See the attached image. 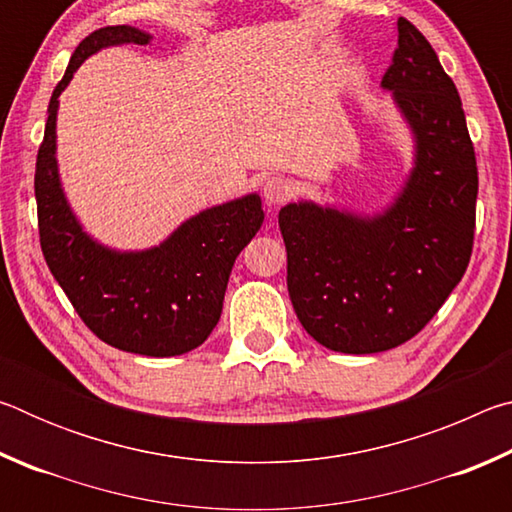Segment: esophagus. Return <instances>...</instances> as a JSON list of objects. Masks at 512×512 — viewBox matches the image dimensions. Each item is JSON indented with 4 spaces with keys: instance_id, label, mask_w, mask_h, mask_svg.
<instances>
[{
    "instance_id": "obj_1",
    "label": "esophagus",
    "mask_w": 512,
    "mask_h": 512,
    "mask_svg": "<svg viewBox=\"0 0 512 512\" xmlns=\"http://www.w3.org/2000/svg\"><path fill=\"white\" fill-rule=\"evenodd\" d=\"M293 183L289 178H284V176H271L264 183V187H262V192H264V198H266V203L268 205H282V203H287L289 198L293 196Z\"/></svg>"
}]
</instances>
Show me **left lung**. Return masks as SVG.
<instances>
[{
	"instance_id": "1",
	"label": "left lung",
	"mask_w": 512,
	"mask_h": 512,
	"mask_svg": "<svg viewBox=\"0 0 512 512\" xmlns=\"http://www.w3.org/2000/svg\"><path fill=\"white\" fill-rule=\"evenodd\" d=\"M381 85L415 135V167L395 203L372 219L314 203L280 210L293 309L309 336L345 354L413 339L461 282L474 246L479 171L461 97L404 17Z\"/></svg>"
}]
</instances>
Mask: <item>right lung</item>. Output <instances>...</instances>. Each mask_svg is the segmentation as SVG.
I'll return each instance as SVG.
<instances>
[{
  "label": "right lung",
  "instance_id": "1",
  "mask_svg": "<svg viewBox=\"0 0 512 512\" xmlns=\"http://www.w3.org/2000/svg\"><path fill=\"white\" fill-rule=\"evenodd\" d=\"M149 40V33L121 24L90 33L76 47L51 94L33 185L42 255L90 332L117 350L176 357L198 348L219 323L232 264L262 228L259 196L250 194L192 216L158 248L117 253L81 230L60 189L56 167L58 97L76 69L101 47L146 45Z\"/></svg>",
  "mask_w": 512,
  "mask_h": 512
}]
</instances>
